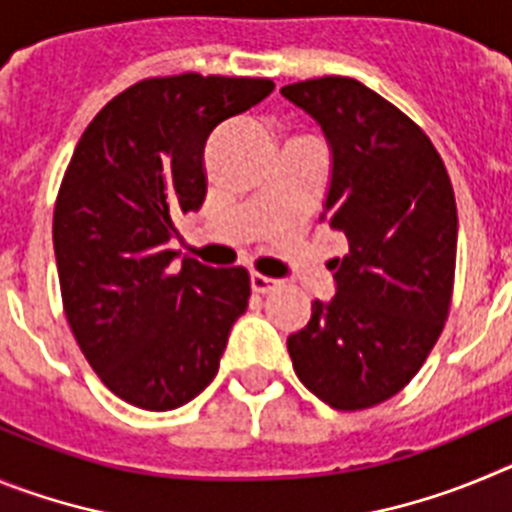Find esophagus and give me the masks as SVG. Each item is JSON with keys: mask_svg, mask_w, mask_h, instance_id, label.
Listing matches in <instances>:
<instances>
[{"mask_svg": "<svg viewBox=\"0 0 512 512\" xmlns=\"http://www.w3.org/2000/svg\"><path fill=\"white\" fill-rule=\"evenodd\" d=\"M277 287H279V279L264 277V274H256V271L251 274V289H253V292L266 295V292H271V289H277Z\"/></svg>", "mask_w": 512, "mask_h": 512, "instance_id": "obj_1", "label": "esophagus"}]
</instances>
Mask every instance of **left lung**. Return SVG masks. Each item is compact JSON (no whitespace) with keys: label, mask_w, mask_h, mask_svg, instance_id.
Wrapping results in <instances>:
<instances>
[{"label":"left lung","mask_w":512,"mask_h":512,"mask_svg":"<svg viewBox=\"0 0 512 512\" xmlns=\"http://www.w3.org/2000/svg\"><path fill=\"white\" fill-rule=\"evenodd\" d=\"M318 122L333 156L320 220L348 243L336 295L312 302L287 338L297 377L330 408L390 400L418 374L449 318L456 269V200L431 138L348 76L282 87Z\"/></svg>","instance_id":"8db88e82"}]
</instances>
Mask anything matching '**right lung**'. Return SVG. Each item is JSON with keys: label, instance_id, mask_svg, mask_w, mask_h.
Segmentation results:
<instances>
[{"label": "right lung", "instance_id": "add662e5", "mask_svg": "<svg viewBox=\"0 0 512 512\" xmlns=\"http://www.w3.org/2000/svg\"><path fill=\"white\" fill-rule=\"evenodd\" d=\"M274 92L271 79H143L89 122L58 189L53 248L63 310L81 354L120 400L164 413L215 379L248 307L243 266L182 259L174 217L207 194L205 143Z\"/></svg>", "mask_w": 512, "mask_h": 512}]
</instances>
